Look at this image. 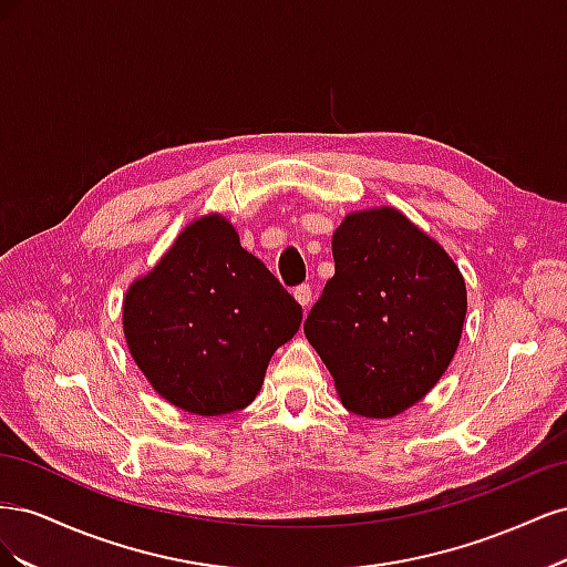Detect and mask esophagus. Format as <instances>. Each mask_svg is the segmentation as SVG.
I'll return each instance as SVG.
<instances>
[{
    "instance_id": "obj_1",
    "label": "esophagus",
    "mask_w": 567,
    "mask_h": 567,
    "mask_svg": "<svg viewBox=\"0 0 567 567\" xmlns=\"http://www.w3.org/2000/svg\"><path fill=\"white\" fill-rule=\"evenodd\" d=\"M293 296H296V300L302 305L305 312L310 310V305H312V288H310V284L298 286V288L293 290Z\"/></svg>"
}]
</instances>
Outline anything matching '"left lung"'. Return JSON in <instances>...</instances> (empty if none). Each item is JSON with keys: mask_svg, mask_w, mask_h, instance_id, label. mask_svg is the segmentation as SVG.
Listing matches in <instances>:
<instances>
[{"mask_svg": "<svg viewBox=\"0 0 567 567\" xmlns=\"http://www.w3.org/2000/svg\"><path fill=\"white\" fill-rule=\"evenodd\" d=\"M336 274L307 315L305 336L340 402L392 419L435 388L466 319L452 257L394 208L350 213L333 234Z\"/></svg>", "mask_w": 567, "mask_h": 567, "instance_id": "left-lung-1", "label": "left lung"}]
</instances>
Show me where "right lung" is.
<instances>
[{
  "mask_svg": "<svg viewBox=\"0 0 567 567\" xmlns=\"http://www.w3.org/2000/svg\"><path fill=\"white\" fill-rule=\"evenodd\" d=\"M302 307L225 217L192 221L123 305L130 354L163 400L198 416L246 409Z\"/></svg>",
  "mask_w": 567,
  "mask_h": 567,
  "instance_id": "1",
  "label": "right lung"
}]
</instances>
